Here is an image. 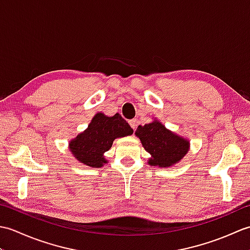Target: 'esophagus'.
<instances>
[{
	"instance_id": "1",
	"label": "esophagus",
	"mask_w": 250,
	"mask_h": 250,
	"mask_svg": "<svg viewBox=\"0 0 250 250\" xmlns=\"http://www.w3.org/2000/svg\"><path fill=\"white\" fill-rule=\"evenodd\" d=\"M129 124H130V125H131V128L135 131L136 126H137V120H136V119H132V120L129 121Z\"/></svg>"
}]
</instances>
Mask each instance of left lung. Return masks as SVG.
I'll return each instance as SVG.
<instances>
[{"label":"left lung","mask_w":250,"mask_h":250,"mask_svg":"<svg viewBox=\"0 0 250 250\" xmlns=\"http://www.w3.org/2000/svg\"><path fill=\"white\" fill-rule=\"evenodd\" d=\"M135 134L140 137L144 149L151 155L148 163L153 167H171L182 160L188 151L189 142L172 133L159 121L139 125Z\"/></svg>","instance_id":"left-lung-1"}]
</instances>
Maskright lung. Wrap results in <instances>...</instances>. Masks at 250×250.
<instances>
[{
  "instance_id": "add662e5",
  "label": "right lung",
  "mask_w": 250,
  "mask_h": 250,
  "mask_svg": "<svg viewBox=\"0 0 250 250\" xmlns=\"http://www.w3.org/2000/svg\"><path fill=\"white\" fill-rule=\"evenodd\" d=\"M132 133L133 129L119 114L107 117L100 113L93 117L86 131L70 142V149L84 166L100 167L107 162L103 153L110 149L114 140Z\"/></svg>"
}]
</instances>
